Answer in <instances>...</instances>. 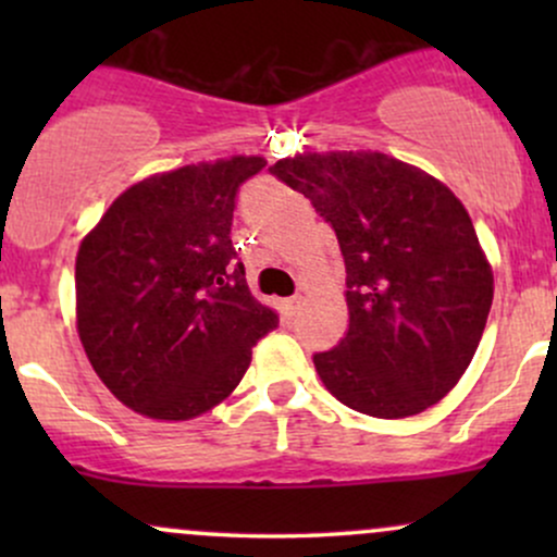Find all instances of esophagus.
Instances as JSON below:
<instances>
[{"label":"esophagus","mask_w":557,"mask_h":557,"mask_svg":"<svg viewBox=\"0 0 557 557\" xmlns=\"http://www.w3.org/2000/svg\"><path fill=\"white\" fill-rule=\"evenodd\" d=\"M280 306H283V314H285V317H296V311H298V306H300V296L285 298Z\"/></svg>","instance_id":"obj_1"}]
</instances>
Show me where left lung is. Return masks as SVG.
<instances>
[{
  "mask_svg": "<svg viewBox=\"0 0 557 557\" xmlns=\"http://www.w3.org/2000/svg\"><path fill=\"white\" fill-rule=\"evenodd\" d=\"M270 172L335 230L348 332L314 354L324 387L376 419L421 413L461 380L492 306V270L453 190L372 151L280 159Z\"/></svg>",
  "mask_w": 557,
  "mask_h": 557,
  "instance_id": "8db88e82",
  "label": "left lung"
}]
</instances>
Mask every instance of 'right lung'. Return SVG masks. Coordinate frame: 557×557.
Here are the masks:
<instances>
[{
    "label": "right lung",
    "mask_w": 557,
    "mask_h": 557,
    "mask_svg": "<svg viewBox=\"0 0 557 557\" xmlns=\"http://www.w3.org/2000/svg\"><path fill=\"white\" fill-rule=\"evenodd\" d=\"M261 157L146 177L127 188L75 259L78 335L127 408L185 421L225 400L251 348L280 324L246 283L233 230L240 185Z\"/></svg>",
    "instance_id": "right-lung-1"
}]
</instances>
